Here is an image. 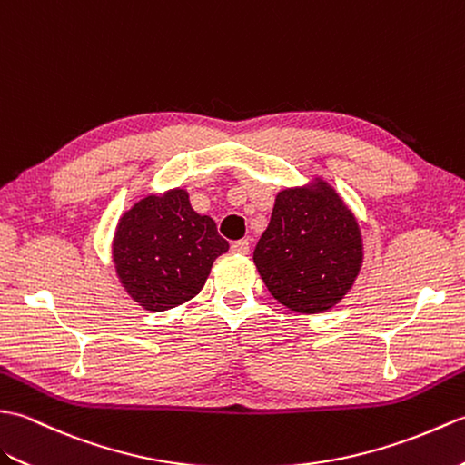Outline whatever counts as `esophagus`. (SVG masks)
<instances>
[{
    "label": "esophagus",
    "mask_w": 465,
    "mask_h": 465,
    "mask_svg": "<svg viewBox=\"0 0 465 465\" xmlns=\"http://www.w3.org/2000/svg\"><path fill=\"white\" fill-rule=\"evenodd\" d=\"M231 249L236 254H249L251 252V242L249 241H236V242H232Z\"/></svg>",
    "instance_id": "34e87169"
}]
</instances>
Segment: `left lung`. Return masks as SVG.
Instances as JSON below:
<instances>
[{"instance_id":"left-lung-1","label":"left lung","mask_w":465,"mask_h":465,"mask_svg":"<svg viewBox=\"0 0 465 465\" xmlns=\"http://www.w3.org/2000/svg\"><path fill=\"white\" fill-rule=\"evenodd\" d=\"M252 261L282 306L320 314L352 291L364 264L362 231L342 194L312 174L308 183L276 193Z\"/></svg>"}]
</instances>
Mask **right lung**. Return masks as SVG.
Listing matches in <instances>:
<instances>
[{"label":"right lung","instance_id":"add662e5","mask_svg":"<svg viewBox=\"0 0 465 465\" xmlns=\"http://www.w3.org/2000/svg\"><path fill=\"white\" fill-rule=\"evenodd\" d=\"M229 251L216 224L191 206L189 191L149 193L123 213L111 241L119 284L149 312L197 296L213 262Z\"/></svg>","mask_w":465,"mask_h":465}]
</instances>
